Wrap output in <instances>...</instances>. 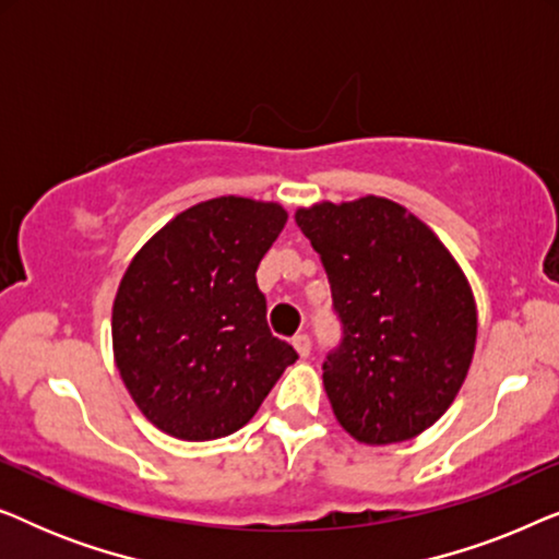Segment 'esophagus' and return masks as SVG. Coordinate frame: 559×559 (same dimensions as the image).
Masks as SVG:
<instances>
[{
  "label": "esophagus",
  "mask_w": 559,
  "mask_h": 559,
  "mask_svg": "<svg viewBox=\"0 0 559 559\" xmlns=\"http://www.w3.org/2000/svg\"><path fill=\"white\" fill-rule=\"evenodd\" d=\"M293 346H295V350H297V354H300L302 358H308V356H310V348H312L310 335H308V333H297L295 338H293Z\"/></svg>",
  "instance_id": "esophagus-1"
}]
</instances>
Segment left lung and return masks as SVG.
I'll return each mask as SVG.
<instances>
[{
    "label": "left lung",
    "mask_w": 559,
    "mask_h": 559,
    "mask_svg": "<svg viewBox=\"0 0 559 559\" xmlns=\"http://www.w3.org/2000/svg\"><path fill=\"white\" fill-rule=\"evenodd\" d=\"M323 259L343 343L323 364L333 415L364 445L417 438L455 402L476 350L468 277L425 221L381 195L295 211Z\"/></svg>",
    "instance_id": "8db88e82"
}]
</instances>
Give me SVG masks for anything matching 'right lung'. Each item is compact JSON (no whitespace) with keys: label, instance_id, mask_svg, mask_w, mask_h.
Listing matches in <instances>:
<instances>
[{"label":"right lung","instance_id":"obj_1","mask_svg":"<svg viewBox=\"0 0 559 559\" xmlns=\"http://www.w3.org/2000/svg\"><path fill=\"white\" fill-rule=\"evenodd\" d=\"M287 224L274 201L221 195L178 213L129 262L111 346L136 409L203 442L241 430L297 361L266 325L257 266Z\"/></svg>","mask_w":559,"mask_h":559}]
</instances>
